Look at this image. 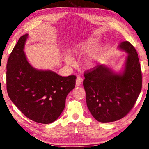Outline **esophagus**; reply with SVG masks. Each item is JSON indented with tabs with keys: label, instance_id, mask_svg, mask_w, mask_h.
<instances>
[{
	"label": "esophagus",
	"instance_id": "1",
	"mask_svg": "<svg viewBox=\"0 0 149 149\" xmlns=\"http://www.w3.org/2000/svg\"><path fill=\"white\" fill-rule=\"evenodd\" d=\"M83 79L82 78H81V77H78L77 78V79H76V81H75V84H76V86H80L81 83H82V82H83Z\"/></svg>",
	"mask_w": 149,
	"mask_h": 149
}]
</instances>
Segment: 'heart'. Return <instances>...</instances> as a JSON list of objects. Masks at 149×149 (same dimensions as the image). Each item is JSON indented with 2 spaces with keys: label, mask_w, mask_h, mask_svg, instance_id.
<instances>
[{
  "label": "heart",
  "mask_w": 149,
  "mask_h": 149,
  "mask_svg": "<svg viewBox=\"0 0 149 149\" xmlns=\"http://www.w3.org/2000/svg\"><path fill=\"white\" fill-rule=\"evenodd\" d=\"M98 42V38H89L86 39L81 43L77 45L72 51V54H81L91 51ZM104 51V46L100 45L95 49L88 52L84 60V65L87 69H92L96 65L97 61L103 56ZM65 61L67 64H71L73 59L69 55L65 56Z\"/></svg>",
  "instance_id": "obj_1"
}]
</instances>
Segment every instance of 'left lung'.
Listing matches in <instances>:
<instances>
[{
    "label": "left lung",
    "instance_id": "1",
    "mask_svg": "<svg viewBox=\"0 0 149 149\" xmlns=\"http://www.w3.org/2000/svg\"><path fill=\"white\" fill-rule=\"evenodd\" d=\"M118 49L127 54L120 71L101 65L84 74L87 106L101 123L115 121L126 116L141 91L142 74L136 51L127 41L120 43Z\"/></svg>",
    "mask_w": 149,
    "mask_h": 149
}]
</instances>
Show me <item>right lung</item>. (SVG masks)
<instances>
[{
    "label": "right lung",
    "instance_id": "1",
    "mask_svg": "<svg viewBox=\"0 0 149 149\" xmlns=\"http://www.w3.org/2000/svg\"><path fill=\"white\" fill-rule=\"evenodd\" d=\"M28 37V34L20 37L8 60V94L28 118L49 124L64 110L66 97L75 86L76 77H62L51 70L34 68L24 52Z\"/></svg>",
    "mask_w": 149,
    "mask_h": 149
}]
</instances>
